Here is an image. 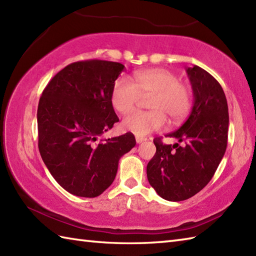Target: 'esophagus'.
Masks as SVG:
<instances>
[{
  "instance_id": "34e87169",
  "label": "esophagus",
  "mask_w": 256,
  "mask_h": 256,
  "mask_svg": "<svg viewBox=\"0 0 256 256\" xmlns=\"http://www.w3.org/2000/svg\"><path fill=\"white\" fill-rule=\"evenodd\" d=\"M135 140H136V143H143L144 142V140H148V138H143V136H136V138H135Z\"/></svg>"
}]
</instances>
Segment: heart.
Segmentation results:
<instances>
[{
	"label": "heart",
	"mask_w": 256,
	"mask_h": 256,
	"mask_svg": "<svg viewBox=\"0 0 256 256\" xmlns=\"http://www.w3.org/2000/svg\"><path fill=\"white\" fill-rule=\"evenodd\" d=\"M152 111H136L125 116L121 123L124 131L144 136L160 131L168 118L178 123L187 116L192 101V92L187 84L166 69H148L133 76V82L125 78L118 79L111 92V104L120 113H128L138 106L140 98L150 96Z\"/></svg>",
	"instance_id": "1"
}]
</instances>
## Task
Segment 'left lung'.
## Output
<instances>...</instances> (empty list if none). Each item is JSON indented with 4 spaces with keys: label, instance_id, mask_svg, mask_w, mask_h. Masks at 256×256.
Wrapping results in <instances>:
<instances>
[{
    "label": "left lung",
    "instance_id": "1",
    "mask_svg": "<svg viewBox=\"0 0 256 256\" xmlns=\"http://www.w3.org/2000/svg\"><path fill=\"white\" fill-rule=\"evenodd\" d=\"M194 91V106L167 145L156 138V153L146 168L152 187L162 199L182 201L204 189L218 168L228 144L229 113L220 84L198 66L187 69ZM182 142V146H179Z\"/></svg>",
    "mask_w": 256,
    "mask_h": 256
}]
</instances>
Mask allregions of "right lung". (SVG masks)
I'll use <instances>...</instances> for the list:
<instances>
[{
  "instance_id": "right-lung-1",
  "label": "right lung",
  "mask_w": 256,
  "mask_h": 256,
  "mask_svg": "<svg viewBox=\"0 0 256 256\" xmlns=\"http://www.w3.org/2000/svg\"><path fill=\"white\" fill-rule=\"evenodd\" d=\"M124 66L90 59L62 69L38 103V148L52 176L78 197L94 198L111 186L118 160L136 140L132 133L101 140L118 122L111 104Z\"/></svg>"
}]
</instances>
